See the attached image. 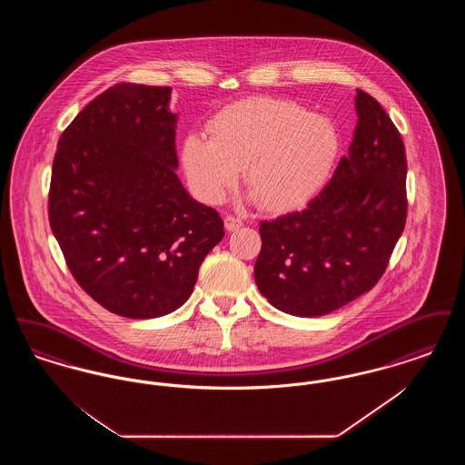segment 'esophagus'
Returning <instances> with one entry per match:
<instances>
[{"label": "esophagus", "mask_w": 465, "mask_h": 465, "mask_svg": "<svg viewBox=\"0 0 465 465\" xmlns=\"http://www.w3.org/2000/svg\"><path fill=\"white\" fill-rule=\"evenodd\" d=\"M242 226V222L239 220V218H235V216H226L224 218V228L228 230V232H235V230H239Z\"/></svg>", "instance_id": "obj_1"}]
</instances>
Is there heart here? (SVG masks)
<instances>
[{"mask_svg":"<svg viewBox=\"0 0 465 465\" xmlns=\"http://www.w3.org/2000/svg\"><path fill=\"white\" fill-rule=\"evenodd\" d=\"M211 137L190 134L181 163L192 190L222 202L243 171V184L268 213L305 205L326 184L341 137L331 118L275 97H252L218 111Z\"/></svg>","mask_w":465,"mask_h":465,"instance_id":"1","label":"heart"}]
</instances>
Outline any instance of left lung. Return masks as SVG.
Returning <instances> with one entry per match:
<instances>
[{
  "instance_id": "1",
  "label": "left lung",
  "mask_w": 465,
  "mask_h": 465,
  "mask_svg": "<svg viewBox=\"0 0 465 465\" xmlns=\"http://www.w3.org/2000/svg\"><path fill=\"white\" fill-rule=\"evenodd\" d=\"M354 139L326 188L302 213L260 223V292L291 315L319 317L375 286L406 223V153L391 116L355 95Z\"/></svg>"
}]
</instances>
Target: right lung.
Listing matches in <instances>:
<instances>
[{"label":"right lung","instance_id":"add662e5","mask_svg":"<svg viewBox=\"0 0 465 465\" xmlns=\"http://www.w3.org/2000/svg\"><path fill=\"white\" fill-rule=\"evenodd\" d=\"M171 87L120 84L61 135L48 193L67 268L99 305L129 319L179 309L224 235L216 209L176 174Z\"/></svg>","mask_w":465,"mask_h":465}]
</instances>
